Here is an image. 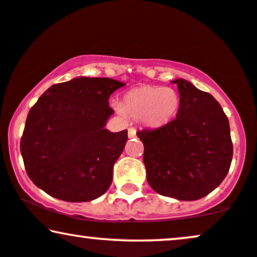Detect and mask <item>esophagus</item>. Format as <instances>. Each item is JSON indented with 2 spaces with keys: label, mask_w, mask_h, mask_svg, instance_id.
Instances as JSON below:
<instances>
[{
  "label": "esophagus",
  "mask_w": 257,
  "mask_h": 257,
  "mask_svg": "<svg viewBox=\"0 0 257 257\" xmlns=\"http://www.w3.org/2000/svg\"><path fill=\"white\" fill-rule=\"evenodd\" d=\"M128 136H129V139L135 138V136H136V131H135L134 128H129L128 129Z\"/></svg>",
  "instance_id": "esophagus-1"
}]
</instances>
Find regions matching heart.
<instances>
[{
    "instance_id": "1",
    "label": "heart",
    "mask_w": 257,
    "mask_h": 257,
    "mask_svg": "<svg viewBox=\"0 0 257 257\" xmlns=\"http://www.w3.org/2000/svg\"><path fill=\"white\" fill-rule=\"evenodd\" d=\"M180 95L173 87L142 85L125 93L122 103H113V108L121 115H128L148 128L167 125L180 109Z\"/></svg>"
}]
</instances>
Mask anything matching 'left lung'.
Instances as JSON below:
<instances>
[{"label":"left lung","mask_w":257,"mask_h":257,"mask_svg":"<svg viewBox=\"0 0 257 257\" xmlns=\"http://www.w3.org/2000/svg\"><path fill=\"white\" fill-rule=\"evenodd\" d=\"M172 83L181 99L177 117L161 128L138 132L147 181L161 196L197 200L212 192L229 172V119L212 95L185 79Z\"/></svg>","instance_id":"left-lung-1"}]
</instances>
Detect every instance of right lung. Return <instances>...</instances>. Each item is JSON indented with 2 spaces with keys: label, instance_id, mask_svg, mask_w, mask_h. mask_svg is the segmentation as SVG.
<instances>
[{
  "label": "right lung",
  "instance_id": "add662e5",
  "mask_svg": "<svg viewBox=\"0 0 257 257\" xmlns=\"http://www.w3.org/2000/svg\"><path fill=\"white\" fill-rule=\"evenodd\" d=\"M124 83L77 77L54 84L29 110L21 155L29 179L57 199L80 203L106 192L128 132L105 129L109 97Z\"/></svg>",
  "mask_w": 257,
  "mask_h": 257
}]
</instances>
